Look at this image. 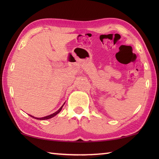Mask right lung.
Instances as JSON below:
<instances>
[{
  "label": "right lung",
  "mask_w": 159,
  "mask_h": 159,
  "mask_svg": "<svg viewBox=\"0 0 159 159\" xmlns=\"http://www.w3.org/2000/svg\"><path fill=\"white\" fill-rule=\"evenodd\" d=\"M65 104V103H64ZM63 106L60 108V109L57 111H56L55 113H52V114H51V115H49V116H46V117H39V118H38V117H33V116H31V115H30V116L31 117H33V118H35V119H37V120H48V119H50V118H52V117H53L54 116H55L57 114H58L61 111V109H62V107H63Z\"/></svg>",
  "instance_id": "obj_1"
}]
</instances>
